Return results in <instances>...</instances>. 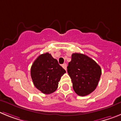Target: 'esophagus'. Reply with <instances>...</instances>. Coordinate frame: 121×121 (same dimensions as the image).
Masks as SVG:
<instances>
[{
    "mask_svg": "<svg viewBox=\"0 0 121 121\" xmlns=\"http://www.w3.org/2000/svg\"><path fill=\"white\" fill-rule=\"evenodd\" d=\"M62 67L64 68V69L66 71V69H67V65L66 63L63 64V65H62Z\"/></svg>",
    "mask_w": 121,
    "mask_h": 121,
    "instance_id": "34e87169",
    "label": "esophagus"
}]
</instances>
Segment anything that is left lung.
I'll use <instances>...</instances> for the list:
<instances>
[{
    "instance_id": "8db88e82",
    "label": "left lung",
    "mask_w": 121,
    "mask_h": 121,
    "mask_svg": "<svg viewBox=\"0 0 121 121\" xmlns=\"http://www.w3.org/2000/svg\"><path fill=\"white\" fill-rule=\"evenodd\" d=\"M67 68L76 94L85 96L95 90L102 73L101 68L95 61L86 55L73 53Z\"/></svg>"
}]
</instances>
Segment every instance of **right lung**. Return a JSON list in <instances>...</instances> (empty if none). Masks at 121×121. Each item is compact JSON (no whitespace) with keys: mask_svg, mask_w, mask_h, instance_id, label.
I'll use <instances>...</instances> for the list:
<instances>
[{"mask_svg":"<svg viewBox=\"0 0 121 121\" xmlns=\"http://www.w3.org/2000/svg\"><path fill=\"white\" fill-rule=\"evenodd\" d=\"M66 71L51 54L40 55L31 67V77L35 86L43 93L51 94L56 91L61 77Z\"/></svg>","mask_w":121,"mask_h":121,"instance_id":"add662e5","label":"right lung"}]
</instances>
